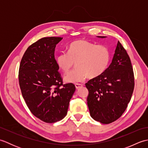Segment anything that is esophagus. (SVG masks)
<instances>
[{
  "label": "esophagus",
  "mask_w": 148,
  "mask_h": 148,
  "mask_svg": "<svg viewBox=\"0 0 148 148\" xmlns=\"http://www.w3.org/2000/svg\"><path fill=\"white\" fill-rule=\"evenodd\" d=\"M75 86H76V89H79V88H81L83 86V84H75Z\"/></svg>",
  "instance_id": "esophagus-1"
}]
</instances>
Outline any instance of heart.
<instances>
[{"label":"heart","instance_id":"heart-1","mask_svg":"<svg viewBox=\"0 0 148 148\" xmlns=\"http://www.w3.org/2000/svg\"><path fill=\"white\" fill-rule=\"evenodd\" d=\"M111 54L105 46L96 45L86 40H77L71 42L67 53H59L56 57L58 67L67 73L76 63L77 69L64 77L69 83H81L88 76L93 79L100 76L108 69Z\"/></svg>","mask_w":148,"mask_h":148}]
</instances>
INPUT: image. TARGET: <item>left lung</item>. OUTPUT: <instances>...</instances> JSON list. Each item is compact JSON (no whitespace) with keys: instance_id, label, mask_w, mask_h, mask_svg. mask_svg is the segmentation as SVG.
Masks as SVG:
<instances>
[{"instance_id":"8db88e82","label":"left lung","mask_w":148,"mask_h":148,"mask_svg":"<svg viewBox=\"0 0 148 148\" xmlns=\"http://www.w3.org/2000/svg\"><path fill=\"white\" fill-rule=\"evenodd\" d=\"M85 85L89 92L87 103L91 117L103 124L121 117L132 95L134 75L129 56L119 41L109 67Z\"/></svg>"}]
</instances>
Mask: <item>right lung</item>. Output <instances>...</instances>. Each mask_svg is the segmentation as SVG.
I'll return each mask as SVG.
<instances>
[{
    "label": "right lung",
    "mask_w": 148,
    "mask_h": 148,
    "mask_svg": "<svg viewBox=\"0 0 148 148\" xmlns=\"http://www.w3.org/2000/svg\"><path fill=\"white\" fill-rule=\"evenodd\" d=\"M62 37H43L25 52L19 69V84L25 101L32 114L52 123L67 115L76 90L72 83L63 84L55 58L56 45Z\"/></svg>",
    "instance_id": "1"
}]
</instances>
